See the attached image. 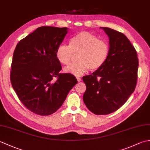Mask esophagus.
Masks as SVG:
<instances>
[{"instance_id": "34e87169", "label": "esophagus", "mask_w": 150, "mask_h": 150, "mask_svg": "<svg viewBox=\"0 0 150 150\" xmlns=\"http://www.w3.org/2000/svg\"><path fill=\"white\" fill-rule=\"evenodd\" d=\"M76 78H77V80L78 81V82H81V77H77Z\"/></svg>"}]
</instances>
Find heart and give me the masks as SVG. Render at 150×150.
<instances>
[{"label": "heart", "mask_w": 150, "mask_h": 150, "mask_svg": "<svg viewBox=\"0 0 150 150\" xmlns=\"http://www.w3.org/2000/svg\"><path fill=\"white\" fill-rule=\"evenodd\" d=\"M110 47L106 41L88 31H81L71 38L69 46L60 44L56 51V57L64 65L71 63L73 55L78 54L79 61L64 68V71L75 76L83 75L90 69H98L104 65L109 55Z\"/></svg>", "instance_id": "obj_1"}]
</instances>
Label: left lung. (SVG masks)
<instances>
[{
	"mask_svg": "<svg viewBox=\"0 0 150 150\" xmlns=\"http://www.w3.org/2000/svg\"><path fill=\"white\" fill-rule=\"evenodd\" d=\"M100 28L109 37V55L103 66L82 77L86 86L83 100L92 113L107 115L120 108L134 91L139 59L135 47L123 33Z\"/></svg>",
	"mask_w": 150,
	"mask_h": 150,
	"instance_id": "1",
	"label": "left lung"
}]
</instances>
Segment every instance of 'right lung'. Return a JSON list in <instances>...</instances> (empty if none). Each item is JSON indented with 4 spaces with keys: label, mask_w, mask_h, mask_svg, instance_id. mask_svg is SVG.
<instances>
[{
    "label": "right lung",
    "mask_w": 150,
    "mask_h": 150,
    "mask_svg": "<svg viewBox=\"0 0 150 150\" xmlns=\"http://www.w3.org/2000/svg\"><path fill=\"white\" fill-rule=\"evenodd\" d=\"M68 31L67 28L39 27L19 41L15 49L12 87L21 103L39 115L55 113L77 83L71 73H59L62 67L56 57L57 47Z\"/></svg>",
    "instance_id": "add662e5"
}]
</instances>
